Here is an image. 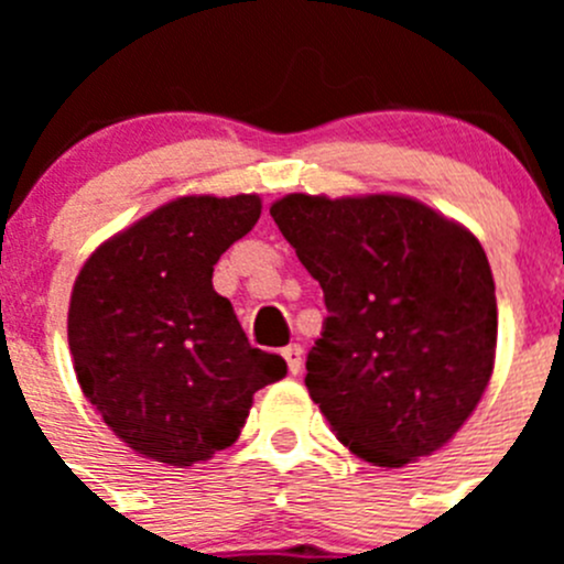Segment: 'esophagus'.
I'll list each match as a JSON object with an SVG mask.
<instances>
[{"label": "esophagus", "mask_w": 564, "mask_h": 564, "mask_svg": "<svg viewBox=\"0 0 564 564\" xmlns=\"http://www.w3.org/2000/svg\"><path fill=\"white\" fill-rule=\"evenodd\" d=\"M281 355H283V360H286L289 373H294V377H297V373L303 371V346L292 344V346H286Z\"/></svg>", "instance_id": "1"}]
</instances>
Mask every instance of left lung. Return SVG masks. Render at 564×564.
I'll use <instances>...</instances> for the list:
<instances>
[{
    "label": "left lung",
    "instance_id": "obj_1",
    "mask_svg": "<svg viewBox=\"0 0 564 564\" xmlns=\"http://www.w3.org/2000/svg\"><path fill=\"white\" fill-rule=\"evenodd\" d=\"M272 220L324 292L311 398L360 458L431 456L480 401L497 349V294L480 242L403 196L292 193Z\"/></svg>",
    "mask_w": 564,
    "mask_h": 564
}]
</instances>
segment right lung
Instances as JSON below:
<instances>
[{"label": "right lung", "mask_w": 564, "mask_h": 564, "mask_svg": "<svg viewBox=\"0 0 564 564\" xmlns=\"http://www.w3.org/2000/svg\"><path fill=\"white\" fill-rule=\"evenodd\" d=\"M259 196H185L104 242L73 286L67 340L78 384L135 453L191 466L240 436L253 392L286 362L253 349L213 289Z\"/></svg>", "instance_id": "obj_1"}]
</instances>
